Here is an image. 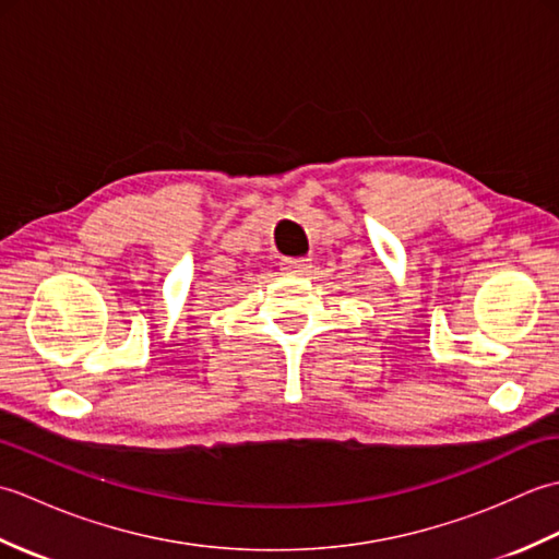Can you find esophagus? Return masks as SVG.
Wrapping results in <instances>:
<instances>
[{"instance_id":"esophagus-1","label":"esophagus","mask_w":559,"mask_h":559,"mask_svg":"<svg viewBox=\"0 0 559 559\" xmlns=\"http://www.w3.org/2000/svg\"><path fill=\"white\" fill-rule=\"evenodd\" d=\"M312 269V259L300 257V259H283V273L288 276H305Z\"/></svg>"}]
</instances>
